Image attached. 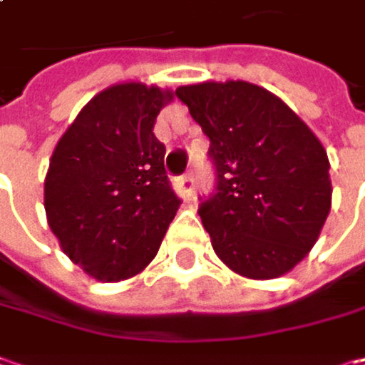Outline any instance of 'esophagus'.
Here are the masks:
<instances>
[{
    "instance_id": "1",
    "label": "esophagus",
    "mask_w": 365,
    "mask_h": 365,
    "mask_svg": "<svg viewBox=\"0 0 365 365\" xmlns=\"http://www.w3.org/2000/svg\"><path fill=\"white\" fill-rule=\"evenodd\" d=\"M175 185H178V192L182 194L183 198H190L192 192H194V178L190 173H185V175L175 180Z\"/></svg>"
}]
</instances>
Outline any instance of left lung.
<instances>
[{
  "mask_svg": "<svg viewBox=\"0 0 365 365\" xmlns=\"http://www.w3.org/2000/svg\"><path fill=\"white\" fill-rule=\"evenodd\" d=\"M209 137L215 190L198 215L220 259L250 279L292 270L315 245L331 205L328 154L272 93L241 80L180 86Z\"/></svg>",
  "mask_w": 365,
  "mask_h": 365,
  "instance_id": "left-lung-1",
  "label": "left lung"
}]
</instances>
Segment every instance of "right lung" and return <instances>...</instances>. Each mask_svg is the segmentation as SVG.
I'll use <instances>...</instances> for the list:
<instances>
[{
  "label": "right lung",
  "mask_w": 365,
  "mask_h": 365,
  "mask_svg": "<svg viewBox=\"0 0 365 365\" xmlns=\"http://www.w3.org/2000/svg\"><path fill=\"white\" fill-rule=\"evenodd\" d=\"M169 91L115 84L78 113L56 143L43 183L48 224L63 252L99 281L141 272L182 198L165 171L154 122Z\"/></svg>",
  "instance_id": "obj_1"
}]
</instances>
